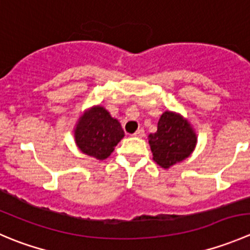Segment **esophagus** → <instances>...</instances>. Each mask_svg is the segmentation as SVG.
Masks as SVG:
<instances>
[{"mask_svg":"<svg viewBox=\"0 0 250 250\" xmlns=\"http://www.w3.org/2000/svg\"><path fill=\"white\" fill-rule=\"evenodd\" d=\"M133 135H134V137H137V138L144 137V129H142V128H140V129H138L137 132H135Z\"/></svg>","mask_w":250,"mask_h":250,"instance_id":"obj_1","label":"esophagus"}]
</instances>
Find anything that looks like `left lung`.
<instances>
[{"label": "left lung", "mask_w": 250, "mask_h": 250, "mask_svg": "<svg viewBox=\"0 0 250 250\" xmlns=\"http://www.w3.org/2000/svg\"><path fill=\"white\" fill-rule=\"evenodd\" d=\"M147 138L154 160L164 168L187 159L197 144V135L188 121L169 111L162 113L157 130Z\"/></svg>", "instance_id": "8db88e82"}]
</instances>
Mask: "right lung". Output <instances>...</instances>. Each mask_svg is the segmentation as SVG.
I'll list each match as a JSON object with an SVG mask.
<instances>
[{"label":"right lung","mask_w":250,"mask_h":250,"mask_svg":"<svg viewBox=\"0 0 250 250\" xmlns=\"http://www.w3.org/2000/svg\"><path fill=\"white\" fill-rule=\"evenodd\" d=\"M76 143L84 154L105 160L125 137L120 122L104 107L96 106L81 117L76 130Z\"/></svg>","instance_id":"1"}]
</instances>
